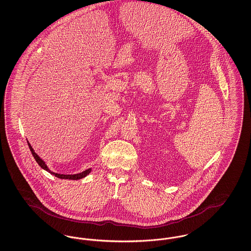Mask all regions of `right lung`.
<instances>
[{"mask_svg":"<svg viewBox=\"0 0 251 251\" xmlns=\"http://www.w3.org/2000/svg\"><path fill=\"white\" fill-rule=\"evenodd\" d=\"M27 143H28V146H29V149H30V151H31V152H32V154L34 156V158H35V160L36 161V163L39 165V167H42L44 170H46V171H48L49 173H50L51 175H54L55 177H57V178H59V179H82V178H84L85 176H87L90 172H91V168H88V169H86V170H84L83 172H81V173H78V174H74V175H64V174H58V173H54V172H52L51 170H50L49 169L48 167L46 166V164H45V162L39 157V156L36 154V152H35V151L33 150V148H32V146L30 145V143L27 141Z\"/></svg>","mask_w":251,"mask_h":251,"instance_id":"1","label":"right lung"}]
</instances>
